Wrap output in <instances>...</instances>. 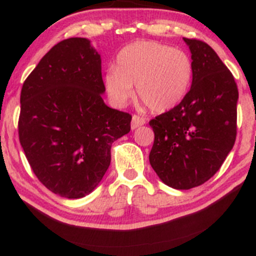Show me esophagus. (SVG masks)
Returning a JSON list of instances; mask_svg holds the SVG:
<instances>
[{
  "label": "esophagus",
  "mask_w": 256,
  "mask_h": 256,
  "mask_svg": "<svg viewBox=\"0 0 256 256\" xmlns=\"http://www.w3.org/2000/svg\"><path fill=\"white\" fill-rule=\"evenodd\" d=\"M146 124V120L142 117H139V116H136L134 114L133 117H132V129H136L138 127H140V126H144Z\"/></svg>",
  "instance_id": "esophagus-1"
}]
</instances>
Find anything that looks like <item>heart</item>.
I'll list each match as a JSON object with an SVG mask.
<instances>
[{
    "label": "heart",
    "mask_w": 256,
    "mask_h": 256,
    "mask_svg": "<svg viewBox=\"0 0 256 256\" xmlns=\"http://www.w3.org/2000/svg\"><path fill=\"white\" fill-rule=\"evenodd\" d=\"M194 64L187 52L152 40L124 46L114 68L104 74V88L116 106H124L133 94L150 110L164 113L178 107L191 88Z\"/></svg>",
    "instance_id": "obj_1"
}]
</instances>
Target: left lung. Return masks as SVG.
Segmentation results:
<instances>
[{
	"mask_svg": "<svg viewBox=\"0 0 256 256\" xmlns=\"http://www.w3.org/2000/svg\"><path fill=\"white\" fill-rule=\"evenodd\" d=\"M191 52L192 85L184 101L149 122L152 168L165 185L190 190L210 180L236 143L238 88L207 43L184 38Z\"/></svg>",
	"mask_w": 256,
	"mask_h": 256,
	"instance_id": "8db88e82",
	"label": "left lung"
}]
</instances>
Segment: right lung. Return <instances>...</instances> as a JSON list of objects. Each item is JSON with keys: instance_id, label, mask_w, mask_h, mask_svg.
Returning <instances> with one entry per match:
<instances>
[{"instance_id": "add662e5", "label": "right lung", "mask_w": 256, "mask_h": 256, "mask_svg": "<svg viewBox=\"0 0 256 256\" xmlns=\"http://www.w3.org/2000/svg\"><path fill=\"white\" fill-rule=\"evenodd\" d=\"M104 91L101 56L86 38L52 46L23 84L20 146L55 194L81 198L94 191L110 164L112 143L130 130L132 116L107 106Z\"/></svg>"}]
</instances>
